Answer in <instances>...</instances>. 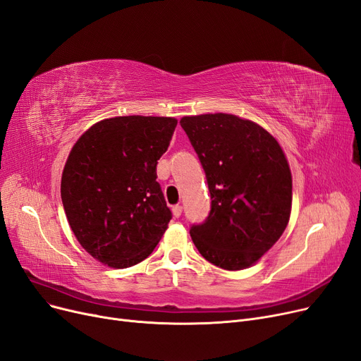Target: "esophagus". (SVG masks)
<instances>
[{
    "label": "esophagus",
    "mask_w": 361,
    "mask_h": 361,
    "mask_svg": "<svg viewBox=\"0 0 361 361\" xmlns=\"http://www.w3.org/2000/svg\"><path fill=\"white\" fill-rule=\"evenodd\" d=\"M181 211H183L181 205H176V207H172V214H174V216H176V218H178V216L181 215Z\"/></svg>",
    "instance_id": "34e87169"
}]
</instances>
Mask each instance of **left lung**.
I'll return each instance as SVG.
<instances>
[{
  "label": "left lung",
  "instance_id": "obj_1",
  "mask_svg": "<svg viewBox=\"0 0 361 361\" xmlns=\"http://www.w3.org/2000/svg\"><path fill=\"white\" fill-rule=\"evenodd\" d=\"M211 193L207 221L190 228L200 255L224 270L258 262L283 234L292 174L283 149L261 125L230 114L183 116Z\"/></svg>",
  "mask_w": 361,
  "mask_h": 361
}]
</instances>
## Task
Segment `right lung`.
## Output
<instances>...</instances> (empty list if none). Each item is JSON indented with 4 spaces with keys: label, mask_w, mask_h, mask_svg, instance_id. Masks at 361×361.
<instances>
[{
    "label": "right lung",
    "mask_w": 361,
    "mask_h": 361,
    "mask_svg": "<svg viewBox=\"0 0 361 361\" xmlns=\"http://www.w3.org/2000/svg\"><path fill=\"white\" fill-rule=\"evenodd\" d=\"M169 116L103 119L76 140L61 174V202L76 240L99 262L146 259L168 228L156 165L177 127Z\"/></svg>",
    "instance_id": "right-lung-1"
}]
</instances>
